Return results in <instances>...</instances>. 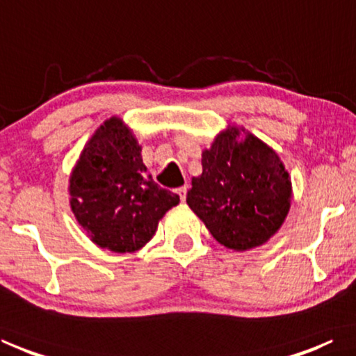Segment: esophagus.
Instances as JSON below:
<instances>
[{
  "instance_id": "34e87169",
  "label": "esophagus",
  "mask_w": 356,
  "mask_h": 356,
  "mask_svg": "<svg viewBox=\"0 0 356 356\" xmlns=\"http://www.w3.org/2000/svg\"><path fill=\"white\" fill-rule=\"evenodd\" d=\"M176 192H177V195L180 196V201H185V198H187V187H185V185H184V187L177 188Z\"/></svg>"
}]
</instances>
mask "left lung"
I'll return each mask as SVG.
<instances>
[{
  "label": "left lung",
  "mask_w": 356,
  "mask_h": 356,
  "mask_svg": "<svg viewBox=\"0 0 356 356\" xmlns=\"http://www.w3.org/2000/svg\"><path fill=\"white\" fill-rule=\"evenodd\" d=\"M238 136L230 127L203 152V174L192 179L187 204L220 245L246 251L278 232L293 190L272 148L252 134L241 142Z\"/></svg>",
  "instance_id": "1"
}]
</instances>
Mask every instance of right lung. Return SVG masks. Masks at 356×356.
Segmentation results:
<instances>
[{
  "instance_id": "add662e5",
  "label": "right lung",
  "mask_w": 356,
  "mask_h": 356,
  "mask_svg": "<svg viewBox=\"0 0 356 356\" xmlns=\"http://www.w3.org/2000/svg\"><path fill=\"white\" fill-rule=\"evenodd\" d=\"M70 204L95 245L134 252L152 240L158 220L179 195L158 187L142 163L140 147L118 118L88 142L70 177Z\"/></svg>"
}]
</instances>
